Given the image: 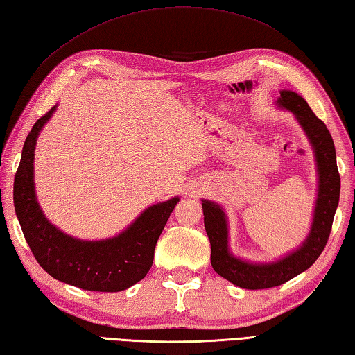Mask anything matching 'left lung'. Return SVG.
Listing matches in <instances>:
<instances>
[{
    "label": "left lung",
    "mask_w": 355,
    "mask_h": 355,
    "mask_svg": "<svg viewBox=\"0 0 355 355\" xmlns=\"http://www.w3.org/2000/svg\"><path fill=\"white\" fill-rule=\"evenodd\" d=\"M278 105L295 114L313 147L318 171V196L313 220L306 241L293 253L272 263H251L230 253L228 223L223 209L214 202L202 200L205 230L211 242V266L217 275L234 286L250 290L270 288L287 282L307 270L318 259L329 239L340 198V173L329 130L307 102L290 89H282Z\"/></svg>",
    "instance_id": "left-lung-1"
}]
</instances>
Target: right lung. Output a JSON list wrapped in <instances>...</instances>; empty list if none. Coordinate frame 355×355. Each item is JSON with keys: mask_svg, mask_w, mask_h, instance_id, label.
Wrapping results in <instances>:
<instances>
[{"mask_svg": "<svg viewBox=\"0 0 355 355\" xmlns=\"http://www.w3.org/2000/svg\"><path fill=\"white\" fill-rule=\"evenodd\" d=\"M54 112L55 107L32 127L15 173L14 206L24 239L53 278L92 292H121L149 273L158 237L180 198L149 206L130 227L110 239L80 241L62 233L44 217L34 188L37 138Z\"/></svg>", "mask_w": 355, "mask_h": 355, "instance_id": "obj_1", "label": "right lung"}]
</instances>
